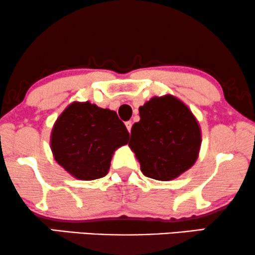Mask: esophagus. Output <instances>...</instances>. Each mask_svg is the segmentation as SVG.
Segmentation results:
<instances>
[{"instance_id":"obj_1","label":"esophagus","mask_w":255,"mask_h":255,"mask_svg":"<svg viewBox=\"0 0 255 255\" xmlns=\"http://www.w3.org/2000/svg\"><path fill=\"white\" fill-rule=\"evenodd\" d=\"M125 127H127V128H128V132H131V128H132V123L130 121H128V122H125Z\"/></svg>"}]
</instances>
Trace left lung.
Returning <instances> with one entry per match:
<instances>
[{
    "mask_svg": "<svg viewBox=\"0 0 255 255\" xmlns=\"http://www.w3.org/2000/svg\"><path fill=\"white\" fill-rule=\"evenodd\" d=\"M128 146L145 176L170 181L196 162L202 133L191 110L173 95L154 96L139 108Z\"/></svg>",
    "mask_w": 255,
    "mask_h": 255,
    "instance_id": "1",
    "label": "left lung"
}]
</instances>
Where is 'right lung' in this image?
<instances>
[{
	"instance_id": "1",
	"label": "right lung",
	"mask_w": 255,
	"mask_h": 255,
	"mask_svg": "<svg viewBox=\"0 0 255 255\" xmlns=\"http://www.w3.org/2000/svg\"><path fill=\"white\" fill-rule=\"evenodd\" d=\"M128 132L113 110L90 102H73L57 118L51 132L53 158L75 179L106 176L117 148L127 145Z\"/></svg>"
}]
</instances>
